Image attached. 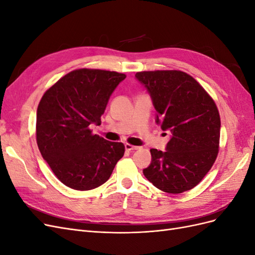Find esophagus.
I'll list each match as a JSON object with an SVG mask.
<instances>
[{
	"mask_svg": "<svg viewBox=\"0 0 255 255\" xmlns=\"http://www.w3.org/2000/svg\"><path fill=\"white\" fill-rule=\"evenodd\" d=\"M125 146H126V150H127V151H134V150H138V149H139V146L132 145V144H129V143H126Z\"/></svg>",
	"mask_w": 255,
	"mask_h": 255,
	"instance_id": "34e87169",
	"label": "esophagus"
}]
</instances>
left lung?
I'll use <instances>...</instances> for the list:
<instances>
[{"instance_id":"1","label":"left lung","mask_w":255,"mask_h":255,"mask_svg":"<svg viewBox=\"0 0 255 255\" xmlns=\"http://www.w3.org/2000/svg\"><path fill=\"white\" fill-rule=\"evenodd\" d=\"M156 111L155 122L170 130L166 151L151 149L142 170L156 188L181 194L210 171L218 154L220 117L214 100L192 76L179 70L137 72ZM166 134V133H164Z\"/></svg>"}]
</instances>
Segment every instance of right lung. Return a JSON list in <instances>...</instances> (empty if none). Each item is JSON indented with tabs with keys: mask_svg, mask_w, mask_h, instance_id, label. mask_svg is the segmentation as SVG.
I'll list each match as a JSON object with an SVG mask.
<instances>
[{
	"mask_svg": "<svg viewBox=\"0 0 255 255\" xmlns=\"http://www.w3.org/2000/svg\"><path fill=\"white\" fill-rule=\"evenodd\" d=\"M126 74L79 69L44 92L37 109L36 137L43 159L66 186L90 190L101 186L125 154L122 142L92 134L101 125L109 100Z\"/></svg>",
	"mask_w": 255,
	"mask_h": 255,
	"instance_id": "obj_1",
	"label": "right lung"
}]
</instances>
